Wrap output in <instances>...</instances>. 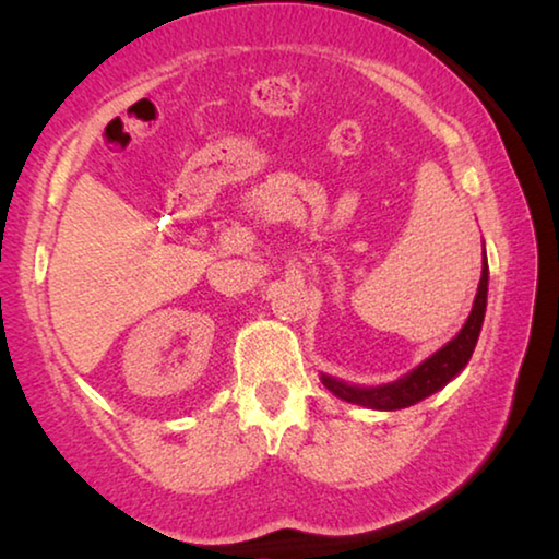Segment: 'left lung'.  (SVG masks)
I'll return each instance as SVG.
<instances>
[{
	"label": "left lung",
	"instance_id": "left-lung-1",
	"mask_svg": "<svg viewBox=\"0 0 559 559\" xmlns=\"http://www.w3.org/2000/svg\"><path fill=\"white\" fill-rule=\"evenodd\" d=\"M486 298H488V261H486V251H484V271H480L476 300H473V308H471L466 325L459 330V335L453 337L451 343L437 349V353H433L429 359H424L419 367H414L409 374L392 384L357 386V384L340 382V380H335V377H328V374L320 377V380H323L328 390L335 396H340V400H345L349 404L367 406V409L394 412V409H404V406H412L416 402L427 400V396H431L433 392H439L441 386H447L453 377H456L463 367L468 365L473 347H476V343H478L480 325H484Z\"/></svg>",
	"mask_w": 559,
	"mask_h": 559
}]
</instances>
